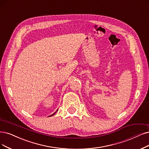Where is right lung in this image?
Instances as JSON below:
<instances>
[{
  "instance_id": "add662e5",
  "label": "right lung",
  "mask_w": 149,
  "mask_h": 149,
  "mask_svg": "<svg viewBox=\"0 0 149 149\" xmlns=\"http://www.w3.org/2000/svg\"><path fill=\"white\" fill-rule=\"evenodd\" d=\"M58 111V110H57V111H56V112H54V113H53V114H52V115H49V117H51V116H53V115H54V114H55V113H56V112H57V111Z\"/></svg>"
}]
</instances>
